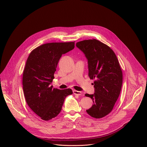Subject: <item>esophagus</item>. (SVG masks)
<instances>
[{"mask_svg":"<svg viewBox=\"0 0 147 147\" xmlns=\"http://www.w3.org/2000/svg\"><path fill=\"white\" fill-rule=\"evenodd\" d=\"M73 94L75 95H81V91H76V90H73Z\"/></svg>","mask_w":147,"mask_h":147,"instance_id":"esophagus-1","label":"esophagus"}]
</instances>
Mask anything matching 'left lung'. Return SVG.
Listing matches in <instances>:
<instances>
[{
	"instance_id": "8db88e82",
	"label": "left lung",
	"mask_w": 147,
	"mask_h": 147,
	"mask_svg": "<svg viewBox=\"0 0 147 147\" xmlns=\"http://www.w3.org/2000/svg\"><path fill=\"white\" fill-rule=\"evenodd\" d=\"M76 46L86 55L88 76L94 80L95 93L85 95L94 104L86 111L94 118H102L111 112L121 91L123 73L118 59L109 46L95 39L78 42Z\"/></svg>"
}]
</instances>
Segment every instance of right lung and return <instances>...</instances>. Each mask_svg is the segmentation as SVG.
Segmentation results:
<instances>
[{"label": "right lung", "instance_id": "right-lung-1", "mask_svg": "<svg viewBox=\"0 0 147 147\" xmlns=\"http://www.w3.org/2000/svg\"><path fill=\"white\" fill-rule=\"evenodd\" d=\"M75 42H51L31 51L23 71V86L26 102L31 109L45 121L56 117L71 89L59 90L51 85L61 55L74 48Z\"/></svg>", "mask_w": 147, "mask_h": 147}]
</instances>
